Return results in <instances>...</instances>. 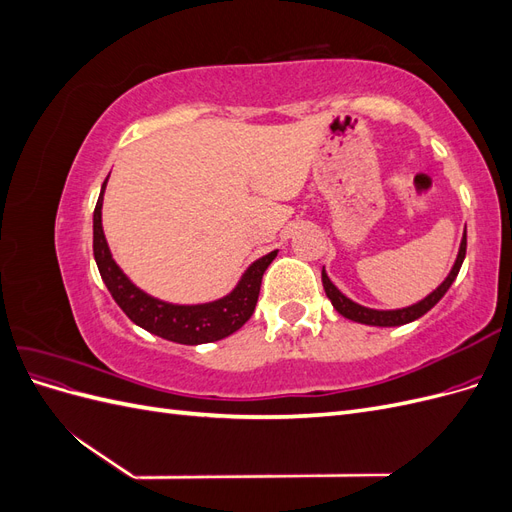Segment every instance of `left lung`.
Listing matches in <instances>:
<instances>
[{"label":"left lung","instance_id":"left-lung-1","mask_svg":"<svg viewBox=\"0 0 512 512\" xmlns=\"http://www.w3.org/2000/svg\"><path fill=\"white\" fill-rule=\"evenodd\" d=\"M466 245H468V235H466V230H463L459 252H457L455 265L451 267V271H448L444 280L436 288H433L427 297H423L421 301H416L412 305H406V307L374 309V307H365L361 303H356L350 297H346V294L331 282V277L327 275V271H324V267H322V286H324V292H327L329 301L337 309V314H342L344 318H348L352 322L369 324V327H401V324H408V322H414L421 316H425L429 309L444 297L446 290L451 288V284L455 282V277L463 265V258H466Z\"/></svg>","mask_w":512,"mask_h":512}]
</instances>
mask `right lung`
<instances>
[{"label": "right lung", "mask_w": 512, "mask_h": 512, "mask_svg": "<svg viewBox=\"0 0 512 512\" xmlns=\"http://www.w3.org/2000/svg\"><path fill=\"white\" fill-rule=\"evenodd\" d=\"M108 177L102 183L100 198L94 211V258L102 275V282L106 284L108 292H111L115 303L123 309V314L141 329L168 339V342L185 346L218 342V339H224L239 331L254 314L262 273L267 271V267L277 256V250L254 260L241 273L235 288L215 301L183 305L151 297V294L138 288L121 271L111 254V247L106 243L102 228V200Z\"/></svg>", "instance_id": "1"}]
</instances>
